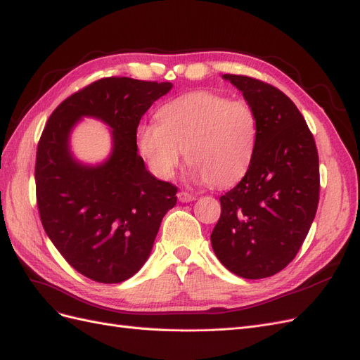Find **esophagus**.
Returning a JSON list of instances; mask_svg holds the SVG:
<instances>
[{"instance_id": "1", "label": "esophagus", "mask_w": 360, "mask_h": 360, "mask_svg": "<svg viewBox=\"0 0 360 360\" xmlns=\"http://www.w3.org/2000/svg\"><path fill=\"white\" fill-rule=\"evenodd\" d=\"M177 197H179V200H180L181 202H189V201L197 200V197H195L193 193H189V192H186V191H180V192L177 193Z\"/></svg>"}]
</instances>
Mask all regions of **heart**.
I'll use <instances>...</instances> for the list:
<instances>
[{"label": "heart", "mask_w": 360, "mask_h": 360, "mask_svg": "<svg viewBox=\"0 0 360 360\" xmlns=\"http://www.w3.org/2000/svg\"><path fill=\"white\" fill-rule=\"evenodd\" d=\"M158 120L138 127L136 146L159 179H171L184 153L193 176L214 188L240 180L252 163L258 122L245 101L191 91L163 105Z\"/></svg>", "instance_id": "obj_1"}]
</instances>
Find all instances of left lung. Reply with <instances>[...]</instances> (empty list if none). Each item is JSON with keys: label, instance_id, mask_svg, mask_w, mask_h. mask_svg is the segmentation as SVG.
<instances>
[{"label": "left lung", "instance_id": "8db88e82", "mask_svg": "<svg viewBox=\"0 0 360 360\" xmlns=\"http://www.w3.org/2000/svg\"><path fill=\"white\" fill-rule=\"evenodd\" d=\"M224 78L254 110L258 138L245 177L219 198L221 217L210 240L234 275L269 278L297 255L317 212V146L297 106L276 86L245 75Z\"/></svg>", "mask_w": 360, "mask_h": 360}]
</instances>
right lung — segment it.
Returning a JSON list of instances; mask_svg holds the SVG:
<instances>
[{"label":"right lung","instance_id":"obj_1","mask_svg":"<svg viewBox=\"0 0 360 360\" xmlns=\"http://www.w3.org/2000/svg\"><path fill=\"white\" fill-rule=\"evenodd\" d=\"M171 86L126 76L94 81L56 108L39 139L41 225L63 258L96 282L134 276L150 255L162 217L177 202V186L151 176L136 153L141 117ZM84 115L113 127V155L99 167L81 166L68 151L70 130Z\"/></svg>","mask_w":360,"mask_h":360}]
</instances>
